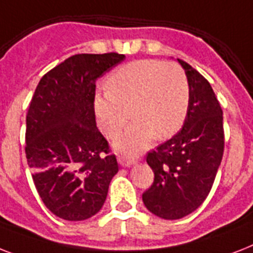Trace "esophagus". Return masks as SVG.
<instances>
[{
	"instance_id": "esophagus-1",
	"label": "esophagus",
	"mask_w": 253,
	"mask_h": 253,
	"mask_svg": "<svg viewBox=\"0 0 253 253\" xmlns=\"http://www.w3.org/2000/svg\"><path fill=\"white\" fill-rule=\"evenodd\" d=\"M118 164L121 167H125V168H130V167L136 164V160L134 158H128V156H119Z\"/></svg>"
}]
</instances>
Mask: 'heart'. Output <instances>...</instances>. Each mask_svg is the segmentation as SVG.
I'll use <instances>...</instances> for the list:
<instances>
[{"instance_id":"b5f03b06","label":"heart","mask_w":253,"mask_h":253,"mask_svg":"<svg viewBox=\"0 0 253 253\" xmlns=\"http://www.w3.org/2000/svg\"><path fill=\"white\" fill-rule=\"evenodd\" d=\"M106 90L97 93L93 99L95 119L103 134L115 138L130 114L135 119L113 144L122 154L144 150L155 136L170 138L188 115V79L174 63L152 59L131 61L107 77Z\"/></svg>"}]
</instances>
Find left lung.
Masks as SVG:
<instances>
[{
	"label": "left lung",
	"instance_id": "8db88e82",
	"mask_svg": "<svg viewBox=\"0 0 253 253\" xmlns=\"http://www.w3.org/2000/svg\"><path fill=\"white\" fill-rule=\"evenodd\" d=\"M188 79L190 101L182 128L147 155L154 184L143 202L154 215L180 219L208 197L222 162L223 113L211 85L188 63L177 59Z\"/></svg>",
	"mask_w": 253,
	"mask_h": 253
}]
</instances>
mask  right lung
Here are the masks:
<instances>
[{"instance_id":"obj_1","label":"right lung","mask_w":253,"mask_h":253,"mask_svg":"<svg viewBox=\"0 0 253 253\" xmlns=\"http://www.w3.org/2000/svg\"><path fill=\"white\" fill-rule=\"evenodd\" d=\"M125 55H75L39 81L26 117V158L43 204L65 220L95 215L118 172L95 125V81Z\"/></svg>"}]
</instances>
